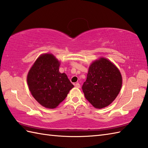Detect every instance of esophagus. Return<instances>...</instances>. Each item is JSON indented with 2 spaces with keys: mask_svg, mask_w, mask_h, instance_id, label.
<instances>
[{
  "mask_svg": "<svg viewBox=\"0 0 148 148\" xmlns=\"http://www.w3.org/2000/svg\"><path fill=\"white\" fill-rule=\"evenodd\" d=\"M75 86H76V88H80V84L79 83H77L74 84Z\"/></svg>",
  "mask_w": 148,
  "mask_h": 148,
  "instance_id": "esophagus-1",
  "label": "esophagus"
}]
</instances>
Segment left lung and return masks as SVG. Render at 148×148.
<instances>
[{"label":"left lung","instance_id":"obj_1","mask_svg":"<svg viewBox=\"0 0 148 148\" xmlns=\"http://www.w3.org/2000/svg\"><path fill=\"white\" fill-rule=\"evenodd\" d=\"M122 86L118 69L104 58L93 62L89 67L82 90L86 99L94 108L108 106L118 96Z\"/></svg>","mask_w":148,"mask_h":148}]
</instances>
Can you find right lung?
Wrapping results in <instances>:
<instances>
[{
  "label": "right lung",
  "mask_w": 148,
  "mask_h": 148,
  "mask_svg": "<svg viewBox=\"0 0 148 148\" xmlns=\"http://www.w3.org/2000/svg\"><path fill=\"white\" fill-rule=\"evenodd\" d=\"M60 62L51 54L36 60L27 76L29 90L37 102L46 108H56L74 85L65 73L59 72Z\"/></svg>",
  "instance_id": "add662e5"
}]
</instances>
